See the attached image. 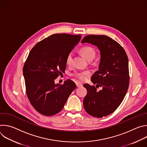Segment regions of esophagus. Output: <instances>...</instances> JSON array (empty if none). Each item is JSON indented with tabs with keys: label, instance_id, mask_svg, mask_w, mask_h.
Segmentation results:
<instances>
[{
	"label": "esophagus",
	"instance_id": "esophagus-1",
	"mask_svg": "<svg viewBox=\"0 0 147 147\" xmlns=\"http://www.w3.org/2000/svg\"><path fill=\"white\" fill-rule=\"evenodd\" d=\"M76 86H77V87H81L82 86V84L81 83H80V82H77L76 83Z\"/></svg>",
	"mask_w": 147,
	"mask_h": 147
}]
</instances>
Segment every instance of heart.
Instances as JSON below:
<instances>
[{
    "mask_svg": "<svg viewBox=\"0 0 147 147\" xmlns=\"http://www.w3.org/2000/svg\"><path fill=\"white\" fill-rule=\"evenodd\" d=\"M80 52L83 55V56L89 61L92 60L95 58L96 55V52L94 49L88 46L82 47V48L80 49ZM72 62H73V53L71 52H70L69 53H68V55L66 56V63L67 64V65L70 66L72 64ZM89 74H90L89 71H83L80 72L76 71L73 74V76L81 81H84L86 79V77Z\"/></svg>",
    "mask_w": 147,
    "mask_h": 147,
    "instance_id": "1",
    "label": "heart"
}]
</instances>
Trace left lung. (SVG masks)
I'll return each instance as SVG.
<instances>
[{"label":"left lung","instance_id":"1","mask_svg":"<svg viewBox=\"0 0 147 147\" xmlns=\"http://www.w3.org/2000/svg\"><path fill=\"white\" fill-rule=\"evenodd\" d=\"M82 43L96 46L100 51L99 70L92 76L94 86L85 84L87 94L83 100L86 111L91 116L101 118L113 113L121 104L129 86V61L123 48L106 35H88Z\"/></svg>","mask_w":147,"mask_h":147}]
</instances>
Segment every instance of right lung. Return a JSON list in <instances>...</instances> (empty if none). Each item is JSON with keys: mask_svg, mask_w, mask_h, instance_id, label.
<instances>
[{"mask_svg": "<svg viewBox=\"0 0 147 147\" xmlns=\"http://www.w3.org/2000/svg\"><path fill=\"white\" fill-rule=\"evenodd\" d=\"M81 38V35L55 34L38 42L31 50L23 67L27 97L35 109L44 116H53L63 108L76 89L67 80L63 85L55 80L66 67V58Z\"/></svg>", "mask_w": 147, "mask_h": 147, "instance_id": "1", "label": "right lung"}]
</instances>
